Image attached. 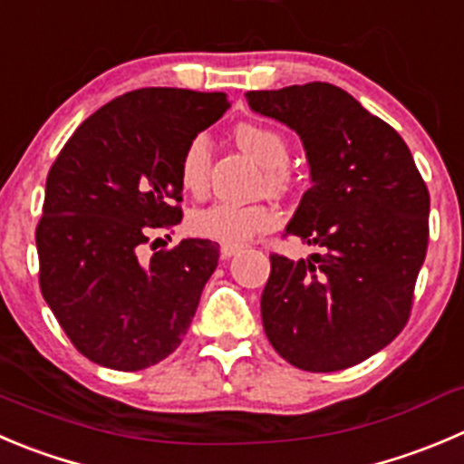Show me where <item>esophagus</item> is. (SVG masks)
Returning <instances> with one entry per match:
<instances>
[{"instance_id": "obj_1", "label": "esophagus", "mask_w": 464, "mask_h": 464, "mask_svg": "<svg viewBox=\"0 0 464 464\" xmlns=\"http://www.w3.org/2000/svg\"><path fill=\"white\" fill-rule=\"evenodd\" d=\"M237 251H240V246H237V245H222V246H219V254H222V258H231V256H236Z\"/></svg>"}]
</instances>
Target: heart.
<instances>
[{
  "instance_id": "b5f03b06",
  "label": "heart",
  "mask_w": 464,
  "mask_h": 464,
  "mask_svg": "<svg viewBox=\"0 0 464 464\" xmlns=\"http://www.w3.org/2000/svg\"><path fill=\"white\" fill-rule=\"evenodd\" d=\"M236 142L254 156L265 169L272 186L285 181L283 165L287 163V142L274 129L258 124H240L236 129ZM210 142L206 136H195L183 150L179 160V181L183 190L199 195L208 181ZM278 224V213L267 204H236V201H213L195 208L188 215V228L197 237L222 242V245H242L256 233L269 231Z\"/></svg>"
}]
</instances>
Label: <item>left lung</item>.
<instances>
[{
    "label": "left lung",
    "instance_id": "8db88e82",
    "mask_svg": "<svg viewBox=\"0 0 464 464\" xmlns=\"http://www.w3.org/2000/svg\"><path fill=\"white\" fill-rule=\"evenodd\" d=\"M301 138L310 188L287 222L322 254H272L260 296L272 346L305 372L367 361L406 326L429 245V190L397 131L331 83L246 92Z\"/></svg>",
    "mask_w": 464,
    "mask_h": 464
}]
</instances>
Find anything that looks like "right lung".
Segmentation results:
<instances>
[{
  "label": "right lung",
  "mask_w": 464,
  "mask_h": 464,
  "mask_svg": "<svg viewBox=\"0 0 464 464\" xmlns=\"http://www.w3.org/2000/svg\"><path fill=\"white\" fill-rule=\"evenodd\" d=\"M228 106L224 92L133 90L92 112L49 169L40 290L97 365L138 372L181 344L219 245L188 237L150 260L140 251L154 228L181 222L179 160Z\"/></svg>",
  "instance_id": "1"
}]
</instances>
